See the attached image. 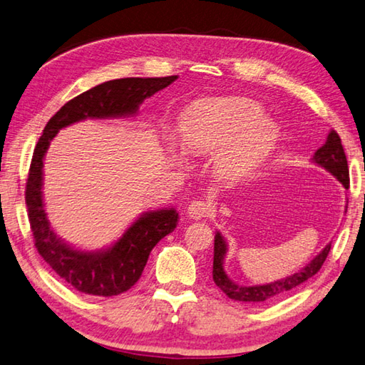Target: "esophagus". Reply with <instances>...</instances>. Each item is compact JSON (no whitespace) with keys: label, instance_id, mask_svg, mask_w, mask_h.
I'll list each match as a JSON object with an SVG mask.
<instances>
[{"label":"esophagus","instance_id":"obj_1","mask_svg":"<svg viewBox=\"0 0 365 365\" xmlns=\"http://www.w3.org/2000/svg\"><path fill=\"white\" fill-rule=\"evenodd\" d=\"M210 212V205L207 204L202 199H196L188 205V215L195 220H201L209 215Z\"/></svg>","mask_w":365,"mask_h":365}]
</instances>
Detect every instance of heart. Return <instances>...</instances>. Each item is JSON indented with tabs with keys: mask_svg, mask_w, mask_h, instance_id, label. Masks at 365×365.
<instances>
[{
	"mask_svg": "<svg viewBox=\"0 0 365 365\" xmlns=\"http://www.w3.org/2000/svg\"><path fill=\"white\" fill-rule=\"evenodd\" d=\"M277 126L261 106L247 98H217L196 106L182 123L188 153L217 150L215 166L227 177L244 175L266 158L277 140Z\"/></svg>",
	"mask_w": 365,
	"mask_h": 365,
	"instance_id": "obj_1",
	"label": "heart"
}]
</instances>
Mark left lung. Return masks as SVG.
<instances>
[{"mask_svg": "<svg viewBox=\"0 0 365 365\" xmlns=\"http://www.w3.org/2000/svg\"><path fill=\"white\" fill-rule=\"evenodd\" d=\"M313 163L318 166L324 168L327 173H331L337 180L349 188V173H348V161L345 156V150L341 147V140L339 134L334 130L329 133L326 139V144L321 145L312 158ZM331 244H327L321 252L313 258L305 267L297 270L296 274L284 277L282 280H277L266 284H253V287H244V284L234 283L227 274L225 272V256L227 253V244L220 231L215 234V245H213V282L217 287L225 292V294L240 302H266L274 301V299L287 294L288 291L294 289L305 280H309L315 275L323 266L327 255H329Z\"/></svg>", "mask_w": 365, "mask_h": 365, "instance_id": "left-lung-1", "label": "left lung"}]
</instances>
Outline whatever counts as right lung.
I'll list each match as a JSON object with an SVG mask.
<instances>
[{"label":"right lung","instance_id":"add662e5","mask_svg":"<svg viewBox=\"0 0 365 365\" xmlns=\"http://www.w3.org/2000/svg\"><path fill=\"white\" fill-rule=\"evenodd\" d=\"M175 81L177 76L126 77L96 85L64 104L47 121L36 144L25 191L34 245L64 282L85 294L110 297L130 289L140 278L153 247L177 227L178 213L174 207L144 212L115 244L96 252L71 247L55 234L44 209L42 168L50 140L61 128L77 121L134 115L147 98Z\"/></svg>","mask_w":365,"mask_h":365}]
</instances>
